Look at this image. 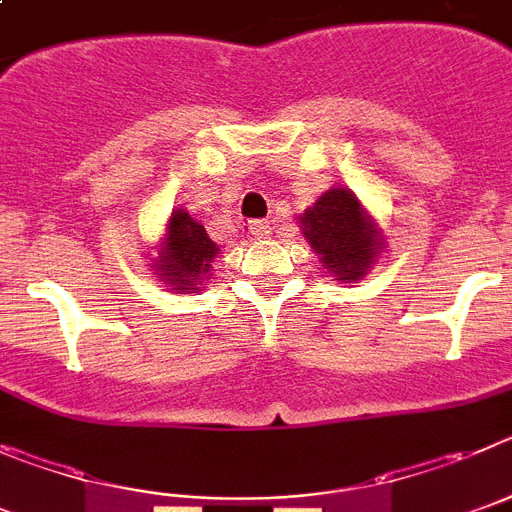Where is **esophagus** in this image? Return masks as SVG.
I'll return each instance as SVG.
<instances>
[{
    "instance_id": "34e87169",
    "label": "esophagus",
    "mask_w": 512,
    "mask_h": 512,
    "mask_svg": "<svg viewBox=\"0 0 512 512\" xmlns=\"http://www.w3.org/2000/svg\"><path fill=\"white\" fill-rule=\"evenodd\" d=\"M250 232L255 234V237H270V222H265V219H257V222H250Z\"/></svg>"
}]
</instances>
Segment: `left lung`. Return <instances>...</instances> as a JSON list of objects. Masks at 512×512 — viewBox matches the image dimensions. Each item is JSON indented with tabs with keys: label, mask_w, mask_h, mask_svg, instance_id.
Here are the masks:
<instances>
[{
	"label": "left lung",
	"mask_w": 512,
	"mask_h": 512,
	"mask_svg": "<svg viewBox=\"0 0 512 512\" xmlns=\"http://www.w3.org/2000/svg\"><path fill=\"white\" fill-rule=\"evenodd\" d=\"M303 234L339 280L362 278L377 255V232L352 191L331 188L301 216Z\"/></svg>",
	"instance_id": "obj_1"
}]
</instances>
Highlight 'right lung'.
<instances>
[{"label":"right lung","instance_id":"obj_1","mask_svg":"<svg viewBox=\"0 0 512 512\" xmlns=\"http://www.w3.org/2000/svg\"><path fill=\"white\" fill-rule=\"evenodd\" d=\"M216 252V245L206 237V229L196 219H191L186 211H173L158 260V273H163L170 285H176L173 290L193 293L209 275Z\"/></svg>","mask_w":512,"mask_h":512}]
</instances>
